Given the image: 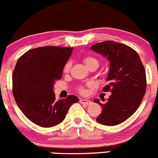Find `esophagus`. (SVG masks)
<instances>
[{
    "mask_svg": "<svg viewBox=\"0 0 158 158\" xmlns=\"http://www.w3.org/2000/svg\"><path fill=\"white\" fill-rule=\"evenodd\" d=\"M80 103L84 104V105H90L91 101L89 100H86V99H81L80 100Z\"/></svg>",
    "mask_w": 158,
    "mask_h": 158,
    "instance_id": "34e87169",
    "label": "esophagus"
}]
</instances>
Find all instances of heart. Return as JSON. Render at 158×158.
<instances>
[{
	"label": "heart",
	"mask_w": 158,
	"mask_h": 158,
	"mask_svg": "<svg viewBox=\"0 0 158 158\" xmlns=\"http://www.w3.org/2000/svg\"><path fill=\"white\" fill-rule=\"evenodd\" d=\"M83 61H84V64L86 65V67L87 68H90L92 66H96V67H98L99 66V61L96 58L93 56H86L83 58ZM70 69V64L69 63L66 64L64 67V72L67 73L68 72ZM79 91L81 93H84L85 92V90L83 87H79Z\"/></svg>",
	"instance_id": "obj_1"
}]
</instances>
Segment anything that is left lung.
<instances>
[{
	"label": "left lung",
	"mask_w": 158,
	"mask_h": 158,
	"mask_svg": "<svg viewBox=\"0 0 158 158\" xmlns=\"http://www.w3.org/2000/svg\"><path fill=\"white\" fill-rule=\"evenodd\" d=\"M91 50L103 55L110 61V68L103 91L111 95L105 104L95 99L102 112L97 122L105 126H116L135 113L146 91V74L138 53L124 44L113 41L97 43Z\"/></svg>",
	"instance_id": "8db88e82"
}]
</instances>
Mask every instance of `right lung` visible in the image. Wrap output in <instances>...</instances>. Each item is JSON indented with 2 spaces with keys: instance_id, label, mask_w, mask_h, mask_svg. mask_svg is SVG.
<instances>
[{
  "instance_id": "right-lung-1",
  "label": "right lung",
  "mask_w": 158,
  "mask_h": 158,
  "mask_svg": "<svg viewBox=\"0 0 158 158\" xmlns=\"http://www.w3.org/2000/svg\"><path fill=\"white\" fill-rule=\"evenodd\" d=\"M72 50L66 47H40L24 53L16 64L12 76L16 103L26 117L41 127L59 124L70 106L79 101L74 95L57 101L53 91L55 81L62 77Z\"/></svg>"
}]
</instances>
